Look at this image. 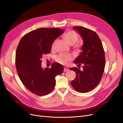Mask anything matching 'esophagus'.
Returning <instances> with one entry per match:
<instances>
[{
	"instance_id": "esophagus-1",
	"label": "esophagus",
	"mask_w": 123,
	"mask_h": 123,
	"mask_svg": "<svg viewBox=\"0 0 123 123\" xmlns=\"http://www.w3.org/2000/svg\"><path fill=\"white\" fill-rule=\"evenodd\" d=\"M69 71V69L67 68H64V72H68Z\"/></svg>"
}]
</instances>
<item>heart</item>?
<instances>
[{"label": "heart", "mask_w": 123, "mask_h": 123, "mask_svg": "<svg viewBox=\"0 0 123 123\" xmlns=\"http://www.w3.org/2000/svg\"><path fill=\"white\" fill-rule=\"evenodd\" d=\"M67 43L69 45H74L79 40L78 34L74 31H68L64 36ZM72 60V57L70 55L62 54L56 57V61L62 65H68Z\"/></svg>", "instance_id": "obj_1"}]
</instances>
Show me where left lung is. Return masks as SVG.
Returning <instances> with one entry per match:
<instances>
[{"label": "left lung", "instance_id": "8db88e82", "mask_svg": "<svg viewBox=\"0 0 123 123\" xmlns=\"http://www.w3.org/2000/svg\"><path fill=\"white\" fill-rule=\"evenodd\" d=\"M84 41L80 55L74 63L78 68H70L76 73L75 79L71 83L74 89L79 92H88L100 82L105 66V52L101 41L98 34L90 29L82 26H74ZM83 67L81 71L78 67Z\"/></svg>", "mask_w": 123, "mask_h": 123}]
</instances>
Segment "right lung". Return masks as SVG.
Instances as JSON below:
<instances>
[{
    "instance_id": "obj_1",
    "label": "right lung",
    "mask_w": 123,
    "mask_h": 123,
    "mask_svg": "<svg viewBox=\"0 0 123 123\" xmlns=\"http://www.w3.org/2000/svg\"><path fill=\"white\" fill-rule=\"evenodd\" d=\"M63 33L62 29L40 28L23 36L17 46L15 66L19 78L26 88L37 96L50 93L54 89L56 75L63 68L55 62L50 68L42 67L41 58L49 53L54 40Z\"/></svg>"
}]
</instances>
